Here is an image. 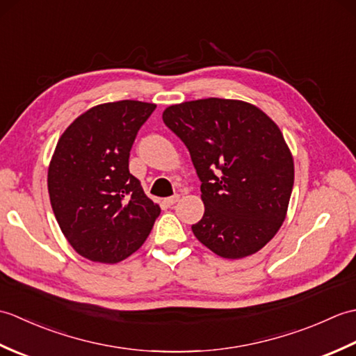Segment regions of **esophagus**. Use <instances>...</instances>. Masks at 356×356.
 Returning a JSON list of instances; mask_svg holds the SVG:
<instances>
[{
    "mask_svg": "<svg viewBox=\"0 0 356 356\" xmlns=\"http://www.w3.org/2000/svg\"><path fill=\"white\" fill-rule=\"evenodd\" d=\"M177 200H179V194H174V195H171V197L163 199V203H165L166 207H172Z\"/></svg>",
    "mask_w": 356,
    "mask_h": 356,
    "instance_id": "esophagus-1",
    "label": "esophagus"
}]
</instances>
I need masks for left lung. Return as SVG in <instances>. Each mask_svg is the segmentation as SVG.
<instances>
[{
  "mask_svg": "<svg viewBox=\"0 0 356 356\" xmlns=\"http://www.w3.org/2000/svg\"><path fill=\"white\" fill-rule=\"evenodd\" d=\"M165 125L185 143L200 179L205 214L191 226L223 259H243L268 243L284 222L293 161L280 128L241 101L171 105Z\"/></svg>",
  "mask_w": 356,
  "mask_h": 356,
  "instance_id": "1",
  "label": "left lung"
}]
</instances>
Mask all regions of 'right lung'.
I'll return each mask as SVG.
<instances>
[{"label": "right lung", "instance_id": "1", "mask_svg": "<svg viewBox=\"0 0 356 356\" xmlns=\"http://www.w3.org/2000/svg\"><path fill=\"white\" fill-rule=\"evenodd\" d=\"M154 108L128 99L97 105L58 140L49 166L50 203L65 238L88 260L127 259L161 214L128 170L136 136Z\"/></svg>", "mask_w": 356, "mask_h": 356}]
</instances>
